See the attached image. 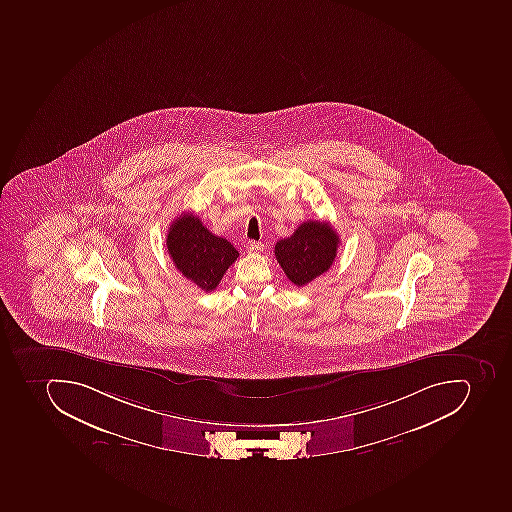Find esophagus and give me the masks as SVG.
Segmentation results:
<instances>
[{"mask_svg":"<svg viewBox=\"0 0 512 512\" xmlns=\"http://www.w3.org/2000/svg\"><path fill=\"white\" fill-rule=\"evenodd\" d=\"M246 249L249 250L250 254H258V252H263L265 244L262 241H249Z\"/></svg>","mask_w":512,"mask_h":512,"instance_id":"obj_1","label":"esophagus"}]
</instances>
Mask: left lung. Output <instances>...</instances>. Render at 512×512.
Instances as JSON below:
<instances>
[{
    "instance_id": "1",
    "label": "left lung",
    "mask_w": 512,
    "mask_h": 512,
    "mask_svg": "<svg viewBox=\"0 0 512 512\" xmlns=\"http://www.w3.org/2000/svg\"><path fill=\"white\" fill-rule=\"evenodd\" d=\"M337 231L329 222L309 220L302 223L290 238L281 239L274 246V255L289 281L297 287L329 271L337 257Z\"/></svg>"
}]
</instances>
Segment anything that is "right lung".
Here are the masks:
<instances>
[{"label": "right lung", "mask_w": 512, "mask_h": 512, "mask_svg": "<svg viewBox=\"0 0 512 512\" xmlns=\"http://www.w3.org/2000/svg\"><path fill=\"white\" fill-rule=\"evenodd\" d=\"M166 246L175 268L204 292L215 290L239 257L231 242L210 233L191 212H183L172 222Z\"/></svg>", "instance_id": "right-lung-1"}]
</instances>
